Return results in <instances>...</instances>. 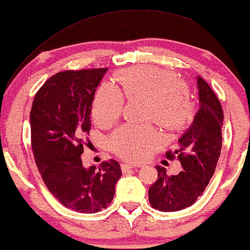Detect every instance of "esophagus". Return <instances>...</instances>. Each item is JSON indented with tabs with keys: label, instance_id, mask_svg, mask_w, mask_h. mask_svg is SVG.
I'll list each match as a JSON object with an SVG mask.
<instances>
[{
	"label": "esophagus",
	"instance_id": "obj_1",
	"mask_svg": "<svg viewBox=\"0 0 250 250\" xmlns=\"http://www.w3.org/2000/svg\"><path fill=\"white\" fill-rule=\"evenodd\" d=\"M137 167H140V166L136 165V164H128V163H125L121 165V168H122V170H125V172L130 168H137Z\"/></svg>",
	"mask_w": 250,
	"mask_h": 250
}]
</instances>
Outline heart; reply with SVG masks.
<instances>
[{"mask_svg": "<svg viewBox=\"0 0 250 250\" xmlns=\"http://www.w3.org/2000/svg\"><path fill=\"white\" fill-rule=\"evenodd\" d=\"M120 88L105 83L98 88L93 102V118L110 122L122 112L123 96L146 100V113L168 129H180L190 121L195 103L189 86L176 80L172 71L153 65H140L120 71ZM160 141V134L151 125H128L110 136V147L130 159H140Z\"/></svg>", "mask_w": 250, "mask_h": 250, "instance_id": "1", "label": "heart"}]
</instances>
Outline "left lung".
Listing matches in <instances>:
<instances>
[{
	"label": "left lung",
	"mask_w": 250,
	"mask_h": 250,
	"mask_svg": "<svg viewBox=\"0 0 250 250\" xmlns=\"http://www.w3.org/2000/svg\"><path fill=\"white\" fill-rule=\"evenodd\" d=\"M200 108L192 123L179 138L175 151L166 157H178L182 170L168 176L166 169L156 166L157 181L148 188V202L153 209L173 212L190 207L203 194L216 169L222 150L224 113L216 93L197 76Z\"/></svg>",
	"instance_id": "8db88e82"
}]
</instances>
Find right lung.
<instances>
[{
  "label": "right lung",
  "mask_w": 250,
  "mask_h": 250,
  "mask_svg": "<svg viewBox=\"0 0 250 250\" xmlns=\"http://www.w3.org/2000/svg\"><path fill=\"white\" fill-rule=\"evenodd\" d=\"M106 71L85 69L52 76L37 92L30 113L31 142L41 178L60 203L81 213L106 209L122 175L114 159L85 168L81 158L91 129L94 93Z\"/></svg>",
  "instance_id": "right-lung-1"
}]
</instances>
